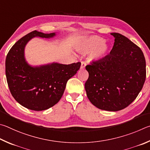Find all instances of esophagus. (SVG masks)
Returning <instances> with one entry per match:
<instances>
[{"label":"esophagus","instance_id":"1","mask_svg":"<svg viewBox=\"0 0 150 150\" xmlns=\"http://www.w3.org/2000/svg\"><path fill=\"white\" fill-rule=\"evenodd\" d=\"M86 63L85 62H81V67H80V68H81V69H84L85 67H86Z\"/></svg>","mask_w":150,"mask_h":150}]
</instances>
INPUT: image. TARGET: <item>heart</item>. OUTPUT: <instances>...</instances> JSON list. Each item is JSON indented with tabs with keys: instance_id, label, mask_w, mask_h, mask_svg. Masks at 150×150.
Returning <instances> with one entry per match:
<instances>
[{
	"instance_id": "1",
	"label": "heart",
	"mask_w": 150,
	"mask_h": 150,
	"mask_svg": "<svg viewBox=\"0 0 150 150\" xmlns=\"http://www.w3.org/2000/svg\"><path fill=\"white\" fill-rule=\"evenodd\" d=\"M76 48L82 52H91V60H97L105 57L108 51L109 47L104 39L98 35H91L81 38L78 41Z\"/></svg>"
}]
</instances>
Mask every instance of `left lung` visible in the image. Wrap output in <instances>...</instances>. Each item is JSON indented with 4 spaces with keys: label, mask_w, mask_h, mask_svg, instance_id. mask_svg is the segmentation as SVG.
<instances>
[{
    "label": "left lung",
    "mask_w": 150,
    "mask_h": 150,
    "mask_svg": "<svg viewBox=\"0 0 150 150\" xmlns=\"http://www.w3.org/2000/svg\"><path fill=\"white\" fill-rule=\"evenodd\" d=\"M111 34L115 43L110 54L86 67L85 89L94 106L117 111L137 98L146 80V65L140 47L121 34Z\"/></svg>",
    "instance_id": "left-lung-1"
}]
</instances>
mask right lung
Listing matches in <instances>:
<instances>
[{
    "label": "right lung",
    "instance_id": "1",
    "mask_svg": "<svg viewBox=\"0 0 150 150\" xmlns=\"http://www.w3.org/2000/svg\"><path fill=\"white\" fill-rule=\"evenodd\" d=\"M55 35L33 31L19 39L7 54L5 70L10 93L18 103L28 109L43 111L57 104L64 93L67 81L80 68V62L31 67L25 61L24 48L30 39L35 37L51 38Z\"/></svg>",
    "mask_w": 150,
    "mask_h": 150
}]
</instances>
